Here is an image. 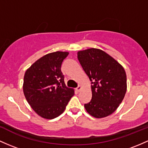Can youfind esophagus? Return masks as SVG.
Here are the masks:
<instances>
[{
    "mask_svg": "<svg viewBox=\"0 0 148 148\" xmlns=\"http://www.w3.org/2000/svg\"><path fill=\"white\" fill-rule=\"evenodd\" d=\"M82 86L79 85V86H78V87H77V88H76V90H77V92H79V91H80L81 90H82Z\"/></svg>",
    "mask_w": 148,
    "mask_h": 148,
    "instance_id": "1",
    "label": "esophagus"
}]
</instances>
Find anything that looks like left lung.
Here are the masks:
<instances>
[{"instance_id": "obj_1", "label": "left lung", "mask_w": 148, "mask_h": 148, "mask_svg": "<svg viewBox=\"0 0 148 148\" xmlns=\"http://www.w3.org/2000/svg\"><path fill=\"white\" fill-rule=\"evenodd\" d=\"M77 58L91 82L92 98L86 110L95 118L112 114L122 102L126 92V74L122 66L98 48L81 50Z\"/></svg>"}]
</instances>
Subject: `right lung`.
<instances>
[{"instance_id":"add662e5","label":"right lung","mask_w":148,"mask_h":148,"mask_svg":"<svg viewBox=\"0 0 148 148\" xmlns=\"http://www.w3.org/2000/svg\"><path fill=\"white\" fill-rule=\"evenodd\" d=\"M68 52L48 53L26 71L23 91L28 103L41 117L52 119L60 116L74 95V89L66 86L61 71Z\"/></svg>"}]
</instances>
